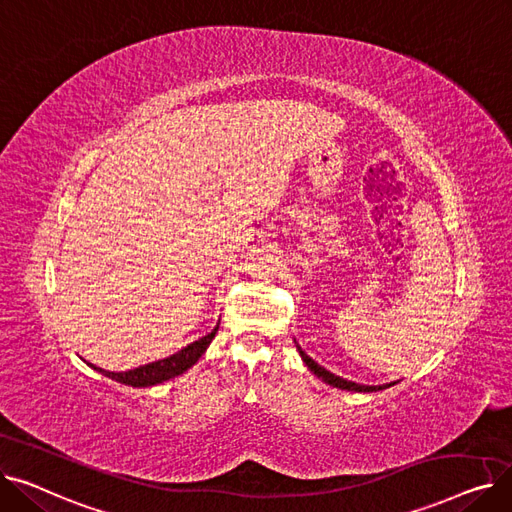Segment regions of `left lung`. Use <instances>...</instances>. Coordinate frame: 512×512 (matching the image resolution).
Here are the masks:
<instances>
[{
  "instance_id": "obj_1",
  "label": "left lung",
  "mask_w": 512,
  "mask_h": 512,
  "mask_svg": "<svg viewBox=\"0 0 512 512\" xmlns=\"http://www.w3.org/2000/svg\"><path fill=\"white\" fill-rule=\"evenodd\" d=\"M297 348H299V353H301V357H303V361H305V365L317 375V378H321L324 380L326 384H330V386H334V388H340V390H353V392H375V390H384V388H390V386H394V384H386V386H361V384H355V382H348V380H342L340 375H334V373H330L328 369H324L321 365H317L305 351L303 348L297 344Z\"/></svg>"
}]
</instances>
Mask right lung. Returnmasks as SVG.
I'll return each mask as SVG.
<instances>
[{
	"label": "right lung",
	"instance_id": "1",
	"mask_svg": "<svg viewBox=\"0 0 512 512\" xmlns=\"http://www.w3.org/2000/svg\"><path fill=\"white\" fill-rule=\"evenodd\" d=\"M215 332H218V328L211 330L207 336L195 340L193 344L184 346L182 351H178L176 355L168 357V359H161V361H155V363H149V365H141L137 369H130V371H122V373H114V371H105L101 367H95L99 373L107 375V378H112L120 384H126V386H134V388H145V386H155V384H161L166 382L170 378H176V375L184 373L188 367H193L199 357L205 353V348L209 346V342L213 340Z\"/></svg>",
	"mask_w": 512,
	"mask_h": 512
}]
</instances>
